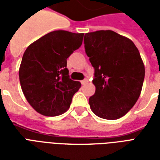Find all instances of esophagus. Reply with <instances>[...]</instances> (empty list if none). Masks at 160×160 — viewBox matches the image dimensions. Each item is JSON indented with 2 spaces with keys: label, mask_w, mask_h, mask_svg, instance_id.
Returning <instances> with one entry per match:
<instances>
[{
  "label": "esophagus",
  "mask_w": 160,
  "mask_h": 160,
  "mask_svg": "<svg viewBox=\"0 0 160 160\" xmlns=\"http://www.w3.org/2000/svg\"><path fill=\"white\" fill-rule=\"evenodd\" d=\"M87 83H88V80H87V79H85V80H83L81 81V84H82V85H87Z\"/></svg>",
  "instance_id": "obj_1"
}]
</instances>
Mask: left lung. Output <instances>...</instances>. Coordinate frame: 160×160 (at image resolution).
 <instances>
[{"mask_svg": "<svg viewBox=\"0 0 160 160\" xmlns=\"http://www.w3.org/2000/svg\"><path fill=\"white\" fill-rule=\"evenodd\" d=\"M85 49L94 68L95 93L91 110L98 118L116 120L127 114L142 89L145 66L129 38L111 30L85 34Z\"/></svg>", "mask_w": 160, "mask_h": 160, "instance_id": "obj_1", "label": "left lung"}]
</instances>
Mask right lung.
Returning a JSON list of instances; mask_svg holds the SVG:
<instances>
[{
	"mask_svg": "<svg viewBox=\"0 0 160 160\" xmlns=\"http://www.w3.org/2000/svg\"><path fill=\"white\" fill-rule=\"evenodd\" d=\"M84 33L58 30L30 44L19 70L21 89L31 106L41 115L66 112L81 87L69 78L67 59L82 44Z\"/></svg>",
	"mask_w": 160,
	"mask_h": 160,
	"instance_id": "right-lung-1",
	"label": "right lung"
}]
</instances>
